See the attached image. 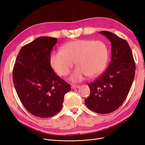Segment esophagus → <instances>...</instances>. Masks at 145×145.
<instances>
[{"instance_id": "esophagus-1", "label": "esophagus", "mask_w": 145, "mask_h": 145, "mask_svg": "<svg viewBox=\"0 0 145 145\" xmlns=\"http://www.w3.org/2000/svg\"><path fill=\"white\" fill-rule=\"evenodd\" d=\"M80 86L79 85H71V88L72 89H78L79 88Z\"/></svg>"}]
</instances>
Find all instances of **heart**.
Wrapping results in <instances>:
<instances>
[{
  "label": "heart",
  "instance_id": "obj_1",
  "mask_svg": "<svg viewBox=\"0 0 145 145\" xmlns=\"http://www.w3.org/2000/svg\"><path fill=\"white\" fill-rule=\"evenodd\" d=\"M108 59V49L100 40L79 39L68 42L62 50L53 52L50 62L54 71L65 76L69 73L74 62L78 67L71 75L73 82L82 80L85 76L93 77L101 73Z\"/></svg>",
  "mask_w": 145,
  "mask_h": 145
}]
</instances>
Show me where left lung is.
<instances>
[{
    "instance_id": "obj_1",
    "label": "left lung",
    "mask_w": 145,
    "mask_h": 145,
    "mask_svg": "<svg viewBox=\"0 0 145 145\" xmlns=\"http://www.w3.org/2000/svg\"><path fill=\"white\" fill-rule=\"evenodd\" d=\"M99 33L112 43V59L106 70L88 83L90 92L85 102L91 110L105 114L123 104L133 83L136 67L132 50L125 39L108 31Z\"/></svg>"
}]
</instances>
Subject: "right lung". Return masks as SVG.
Here are the masks:
<instances>
[{"mask_svg": "<svg viewBox=\"0 0 145 145\" xmlns=\"http://www.w3.org/2000/svg\"><path fill=\"white\" fill-rule=\"evenodd\" d=\"M57 39L42 36L23 46L13 69V81L19 99L32 115H55L62 108L70 85L53 71L50 52Z\"/></svg>", "mask_w": 145, "mask_h": 145, "instance_id": "1", "label": "right lung"}]
</instances>
